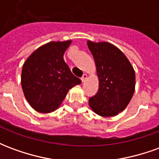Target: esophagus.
<instances>
[{
  "label": "esophagus",
  "mask_w": 159,
  "mask_h": 159,
  "mask_svg": "<svg viewBox=\"0 0 159 159\" xmlns=\"http://www.w3.org/2000/svg\"><path fill=\"white\" fill-rule=\"evenodd\" d=\"M88 78V75L87 74H83V76H82V78H81V80H82V82H85L86 81V79Z\"/></svg>",
  "instance_id": "1"
}]
</instances>
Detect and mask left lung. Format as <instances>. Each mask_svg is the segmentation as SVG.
Here are the masks:
<instances>
[{
	"instance_id": "1",
	"label": "left lung",
	"mask_w": 159,
	"mask_h": 159,
	"mask_svg": "<svg viewBox=\"0 0 159 159\" xmlns=\"http://www.w3.org/2000/svg\"><path fill=\"white\" fill-rule=\"evenodd\" d=\"M94 59L99 90L89 100L91 109L102 117H113L123 111L133 97L135 73L123 52L109 42L88 41Z\"/></svg>"
}]
</instances>
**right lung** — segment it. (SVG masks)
Returning <instances> with one entry per match:
<instances>
[{
    "label": "right lung",
    "mask_w": 159,
    "mask_h": 159,
    "mask_svg": "<svg viewBox=\"0 0 159 159\" xmlns=\"http://www.w3.org/2000/svg\"><path fill=\"white\" fill-rule=\"evenodd\" d=\"M70 43L71 41L48 42L30 54L23 66V91L27 101L38 112L56 110L69 89L82 83L63 59Z\"/></svg>",
    "instance_id": "right-lung-1"
}]
</instances>
